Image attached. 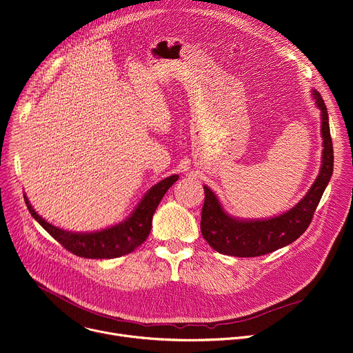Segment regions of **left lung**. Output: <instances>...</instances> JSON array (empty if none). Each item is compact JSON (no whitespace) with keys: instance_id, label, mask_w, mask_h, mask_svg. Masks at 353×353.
Returning a JSON list of instances; mask_svg holds the SVG:
<instances>
[{"instance_id":"obj_1","label":"left lung","mask_w":353,"mask_h":353,"mask_svg":"<svg viewBox=\"0 0 353 353\" xmlns=\"http://www.w3.org/2000/svg\"><path fill=\"white\" fill-rule=\"evenodd\" d=\"M316 107L321 110L323 165L318 177L297 205L269 219H236L221 207L216 196L204 185L205 200L201 211V234L210 246L236 258H254L274 252L294 242L305 232L312 221L334 170V148L330 132L328 111L318 91H312Z\"/></svg>"}]
</instances>
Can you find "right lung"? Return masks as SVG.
<instances>
[{
  "mask_svg": "<svg viewBox=\"0 0 353 353\" xmlns=\"http://www.w3.org/2000/svg\"><path fill=\"white\" fill-rule=\"evenodd\" d=\"M177 179L179 176L174 174L154 184L130 218H126L118 225L97 232L77 234L60 230L39 216L26 197L25 203L30 215L66 250L87 259H114L134 252L146 241L152 230V216L166 191L174 181H177Z\"/></svg>",
  "mask_w": 353,
  "mask_h": 353,
  "instance_id": "add662e5",
  "label": "right lung"
}]
</instances>
